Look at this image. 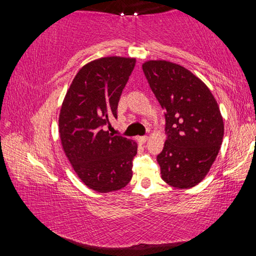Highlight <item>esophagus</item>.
Instances as JSON below:
<instances>
[{
  "label": "esophagus",
  "instance_id": "1",
  "mask_svg": "<svg viewBox=\"0 0 256 256\" xmlns=\"http://www.w3.org/2000/svg\"><path fill=\"white\" fill-rule=\"evenodd\" d=\"M138 142H140L141 144H144L146 142L149 140V136H140V138H138Z\"/></svg>",
  "mask_w": 256,
  "mask_h": 256
}]
</instances>
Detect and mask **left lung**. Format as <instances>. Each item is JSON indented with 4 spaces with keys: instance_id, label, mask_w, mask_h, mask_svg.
Listing matches in <instances>:
<instances>
[{
    "instance_id": "1",
    "label": "left lung",
    "mask_w": 256,
    "mask_h": 256,
    "mask_svg": "<svg viewBox=\"0 0 256 256\" xmlns=\"http://www.w3.org/2000/svg\"><path fill=\"white\" fill-rule=\"evenodd\" d=\"M144 76L164 110L167 140L157 156L162 178L190 188L204 178L218 156L224 120L209 88L188 68L168 60H148Z\"/></svg>"
}]
</instances>
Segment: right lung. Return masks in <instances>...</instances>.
I'll list each match as a JSON object with an SVG mask.
<instances>
[{
	"instance_id": "1",
	"label": "right lung",
	"mask_w": 256,
	"mask_h": 256,
	"mask_svg": "<svg viewBox=\"0 0 256 256\" xmlns=\"http://www.w3.org/2000/svg\"><path fill=\"white\" fill-rule=\"evenodd\" d=\"M136 58L108 56L82 66L64 98L58 118L63 150L76 174L89 188L107 193L132 178L138 144L112 136L104 126L118 118V106Z\"/></svg>"
}]
</instances>
